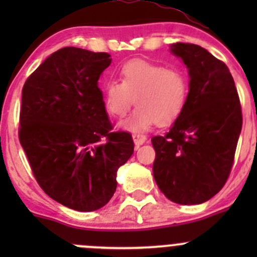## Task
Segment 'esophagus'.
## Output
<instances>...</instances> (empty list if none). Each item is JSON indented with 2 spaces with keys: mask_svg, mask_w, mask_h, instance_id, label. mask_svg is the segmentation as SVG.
I'll list each match as a JSON object with an SVG mask.
<instances>
[{
  "mask_svg": "<svg viewBox=\"0 0 257 257\" xmlns=\"http://www.w3.org/2000/svg\"><path fill=\"white\" fill-rule=\"evenodd\" d=\"M133 141L136 145H142L143 143L147 142V137L144 134H139V133H134L133 134Z\"/></svg>",
  "mask_w": 257,
  "mask_h": 257,
  "instance_id": "34e87169",
  "label": "esophagus"
}]
</instances>
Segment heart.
I'll list each match as a JSON object with an SVG mask.
<instances>
[{
	"mask_svg": "<svg viewBox=\"0 0 257 257\" xmlns=\"http://www.w3.org/2000/svg\"><path fill=\"white\" fill-rule=\"evenodd\" d=\"M119 80L120 83H105L103 104L110 116L121 119L134 99L137 109L125 123L132 131H145L154 123L170 125L178 120L188 103L189 80L179 68L134 59L121 66Z\"/></svg>",
	"mask_w": 257,
	"mask_h": 257,
	"instance_id": "b5f03b06",
	"label": "heart"
}]
</instances>
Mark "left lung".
Instances as JSON below:
<instances>
[{"label": "left lung", "instance_id": "1", "mask_svg": "<svg viewBox=\"0 0 257 257\" xmlns=\"http://www.w3.org/2000/svg\"><path fill=\"white\" fill-rule=\"evenodd\" d=\"M172 52L189 69V98L170 131L152 138L153 174L169 200L194 205L211 199L226 183L242 113L234 78L224 62L193 43H175Z\"/></svg>", "mask_w": 257, "mask_h": 257}]
</instances>
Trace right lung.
<instances>
[{
	"label": "right lung",
	"instance_id": "obj_1",
	"mask_svg": "<svg viewBox=\"0 0 257 257\" xmlns=\"http://www.w3.org/2000/svg\"><path fill=\"white\" fill-rule=\"evenodd\" d=\"M109 53L64 47L22 88L18 138L42 190L78 211L104 206L116 172L134 152L128 132H113L98 79Z\"/></svg>",
	"mask_w": 257,
	"mask_h": 257
}]
</instances>
